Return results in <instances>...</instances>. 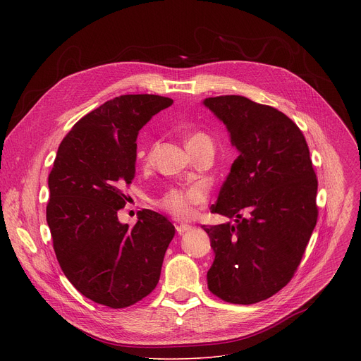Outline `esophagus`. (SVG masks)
Returning a JSON list of instances; mask_svg holds the SVG:
<instances>
[{"label":"esophagus","instance_id":"esophagus-1","mask_svg":"<svg viewBox=\"0 0 361 361\" xmlns=\"http://www.w3.org/2000/svg\"><path fill=\"white\" fill-rule=\"evenodd\" d=\"M176 228H177V233L181 235V234L187 233L191 228V226H188V224H178Z\"/></svg>","mask_w":361,"mask_h":361}]
</instances>
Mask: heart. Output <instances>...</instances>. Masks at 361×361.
Here are the masks:
<instances>
[{
  "mask_svg": "<svg viewBox=\"0 0 361 361\" xmlns=\"http://www.w3.org/2000/svg\"><path fill=\"white\" fill-rule=\"evenodd\" d=\"M202 138L209 137L204 133H192L187 137V145ZM207 187L201 183H195L185 187L170 190L164 197H161L157 201V204L160 209L167 212L170 216L178 220H190L195 216L197 207H200V205L207 200Z\"/></svg>",
  "mask_w": 361,
  "mask_h": 361,
  "instance_id": "heart-1",
  "label": "heart"
}]
</instances>
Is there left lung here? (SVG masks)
<instances>
[{
    "instance_id": "8db88e82",
    "label": "left lung",
    "mask_w": 361,
    "mask_h": 361,
    "mask_svg": "<svg viewBox=\"0 0 361 361\" xmlns=\"http://www.w3.org/2000/svg\"><path fill=\"white\" fill-rule=\"evenodd\" d=\"M202 104L240 152L212 205L235 224L202 226L214 250L207 284L224 301L254 304L293 279L317 223V177L301 130L281 111L241 95Z\"/></svg>"
}]
</instances>
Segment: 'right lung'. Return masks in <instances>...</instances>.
Segmentation results:
<instances>
[{
  "mask_svg": "<svg viewBox=\"0 0 361 361\" xmlns=\"http://www.w3.org/2000/svg\"><path fill=\"white\" fill-rule=\"evenodd\" d=\"M171 104L152 94L116 97L75 123L59 147L48 176L47 223L61 270L94 302L133 305L160 280L174 226L142 210L130 228L117 212L135 176L138 131Z\"/></svg>",
  "mask_w": 361,
  "mask_h": 361,
  "instance_id": "obj_1",
  "label": "right lung"
}]
</instances>
